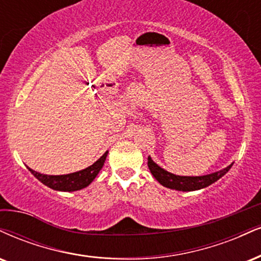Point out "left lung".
<instances>
[{"label": "left lung", "mask_w": 261, "mask_h": 261, "mask_svg": "<svg viewBox=\"0 0 261 261\" xmlns=\"http://www.w3.org/2000/svg\"><path fill=\"white\" fill-rule=\"evenodd\" d=\"M232 165L233 164L228 165L227 168L222 169L220 171L213 172V174L209 175H203V176H178V175L171 174V172L164 170L158 164H155L150 156H148V168L155 180L164 187L170 188V190L184 191V192L202 190V188L210 186L215 181H218L219 178L224 176L226 172L230 170Z\"/></svg>", "instance_id": "left-lung-1"}]
</instances>
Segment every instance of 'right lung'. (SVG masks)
I'll list each match as a JSON object with an SVG mask.
<instances>
[{
    "label": "right lung",
    "instance_id": "add662e5",
    "mask_svg": "<svg viewBox=\"0 0 261 261\" xmlns=\"http://www.w3.org/2000/svg\"><path fill=\"white\" fill-rule=\"evenodd\" d=\"M107 154L108 152H106L98 161L93 163L92 165H90L89 168L84 169V170L73 172V174H67V175H45L40 174L33 169H29L31 174L35 176L40 182H42L43 185H46L47 187L52 188L56 191H63V192H73V191H79L83 188L87 187L89 185L95 180L100 169L103 168L105 164Z\"/></svg>",
    "mask_w": 261,
    "mask_h": 261
}]
</instances>
